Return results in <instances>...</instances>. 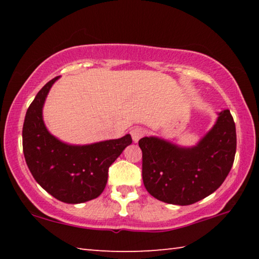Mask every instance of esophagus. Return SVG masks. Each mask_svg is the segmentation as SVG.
Segmentation results:
<instances>
[{
  "mask_svg": "<svg viewBox=\"0 0 259 259\" xmlns=\"http://www.w3.org/2000/svg\"><path fill=\"white\" fill-rule=\"evenodd\" d=\"M131 137H133V140L135 143H138V140L142 138V137H144V136H145V134H146V131H145V129H143V128H135V129H133L131 130Z\"/></svg>",
  "mask_w": 259,
  "mask_h": 259,
  "instance_id": "34e87169",
  "label": "esophagus"
}]
</instances>
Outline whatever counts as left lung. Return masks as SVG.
Returning <instances> with one entry per match:
<instances>
[{
	"instance_id": "obj_1",
	"label": "left lung",
	"mask_w": 259,
	"mask_h": 259,
	"mask_svg": "<svg viewBox=\"0 0 259 259\" xmlns=\"http://www.w3.org/2000/svg\"><path fill=\"white\" fill-rule=\"evenodd\" d=\"M138 144L147 192L162 202L188 205L207 198L229 175L236 151L235 123L224 109L195 146L181 147L159 137H144Z\"/></svg>"
}]
</instances>
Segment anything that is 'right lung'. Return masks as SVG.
<instances>
[{
  "mask_svg": "<svg viewBox=\"0 0 259 259\" xmlns=\"http://www.w3.org/2000/svg\"><path fill=\"white\" fill-rule=\"evenodd\" d=\"M52 78L38 91L26 112L23 150L35 181L57 200L82 203L98 198L106 186L108 168L133 143L130 135L90 145H69L48 131L42 109Z\"/></svg>",
  "mask_w": 259,
  "mask_h": 259,
  "instance_id": "add662e5",
  "label": "right lung"
}]
</instances>
